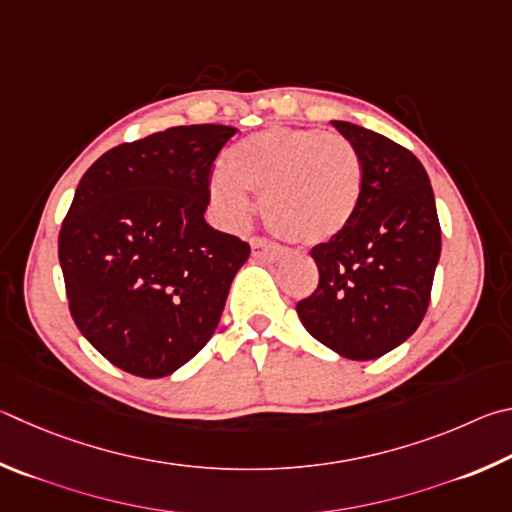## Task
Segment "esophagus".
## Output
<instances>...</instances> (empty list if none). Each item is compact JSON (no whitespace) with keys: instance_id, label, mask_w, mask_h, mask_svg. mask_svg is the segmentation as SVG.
I'll return each mask as SVG.
<instances>
[{"instance_id":"34e87169","label":"esophagus","mask_w":512,"mask_h":512,"mask_svg":"<svg viewBox=\"0 0 512 512\" xmlns=\"http://www.w3.org/2000/svg\"><path fill=\"white\" fill-rule=\"evenodd\" d=\"M249 245H251V254H254V258H258V261H279L281 258V249L267 238L256 236L249 240Z\"/></svg>"}]
</instances>
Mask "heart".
Wrapping results in <instances>:
<instances>
[{
  "label": "heart",
  "instance_id": "1",
  "mask_svg": "<svg viewBox=\"0 0 512 512\" xmlns=\"http://www.w3.org/2000/svg\"><path fill=\"white\" fill-rule=\"evenodd\" d=\"M209 188L231 222L249 220L251 191L263 195L274 233L297 245H321L353 222L364 168L360 152L339 134L274 125L231 146Z\"/></svg>",
  "mask_w": 512,
  "mask_h": 512
}]
</instances>
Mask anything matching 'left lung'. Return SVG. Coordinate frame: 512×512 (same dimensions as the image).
<instances>
[{"label": "left lung", "mask_w": 512, "mask_h": 512, "mask_svg": "<svg viewBox=\"0 0 512 512\" xmlns=\"http://www.w3.org/2000/svg\"><path fill=\"white\" fill-rule=\"evenodd\" d=\"M335 128L360 152L353 222L312 247L319 285L297 303L308 333L348 360H375L416 333L441 256L434 191L414 152L348 121Z\"/></svg>", "instance_id": "obj_1"}]
</instances>
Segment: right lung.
<instances>
[{"label":"right lung","mask_w":512,"mask_h":512,"mask_svg":"<svg viewBox=\"0 0 512 512\" xmlns=\"http://www.w3.org/2000/svg\"><path fill=\"white\" fill-rule=\"evenodd\" d=\"M236 128L177 125L121 143L80 179L60 227L69 312L107 362L164 378L218 328L249 245L204 220L211 166Z\"/></svg>","instance_id":"1"}]
</instances>
